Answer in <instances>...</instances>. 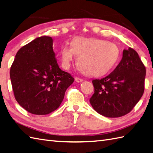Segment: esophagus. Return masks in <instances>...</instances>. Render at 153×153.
I'll list each match as a JSON object with an SVG mask.
<instances>
[{"mask_svg":"<svg viewBox=\"0 0 153 153\" xmlns=\"http://www.w3.org/2000/svg\"><path fill=\"white\" fill-rule=\"evenodd\" d=\"M75 81L77 82H82L83 81V79H80V78H78V77H76L75 78Z\"/></svg>","mask_w":153,"mask_h":153,"instance_id":"esophagus-1","label":"esophagus"}]
</instances>
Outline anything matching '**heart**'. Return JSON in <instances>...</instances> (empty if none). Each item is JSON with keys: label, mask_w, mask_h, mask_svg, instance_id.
I'll use <instances>...</instances> for the list:
<instances>
[{"label": "heart", "mask_w": 153, "mask_h": 153, "mask_svg": "<svg viewBox=\"0 0 153 153\" xmlns=\"http://www.w3.org/2000/svg\"><path fill=\"white\" fill-rule=\"evenodd\" d=\"M74 54L78 56L77 65L81 72L96 76L103 75L112 69L119 57V50L107 40L76 36L71 41V46H64L61 50L63 68L69 69Z\"/></svg>", "instance_id": "1"}]
</instances>
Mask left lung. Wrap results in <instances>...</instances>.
I'll list each match as a JSON object with an SVG mask.
<instances>
[{
  "label": "left lung",
  "instance_id": "obj_1",
  "mask_svg": "<svg viewBox=\"0 0 153 153\" xmlns=\"http://www.w3.org/2000/svg\"><path fill=\"white\" fill-rule=\"evenodd\" d=\"M145 67L133 48L124 50L119 64L108 76L92 80L90 99L94 109L104 117L117 118L133 109L144 92Z\"/></svg>",
  "mask_w": 153,
  "mask_h": 153
}]
</instances>
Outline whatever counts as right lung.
I'll list each match as a JSON object with an SVG mask.
<instances>
[{
	"mask_svg": "<svg viewBox=\"0 0 153 153\" xmlns=\"http://www.w3.org/2000/svg\"><path fill=\"white\" fill-rule=\"evenodd\" d=\"M10 76L19 105L38 115L56 110L74 80L59 67L53 39L47 36L38 37L18 50Z\"/></svg>",
	"mask_w": 153,
	"mask_h": 153,
	"instance_id": "add662e5",
	"label": "right lung"
}]
</instances>
